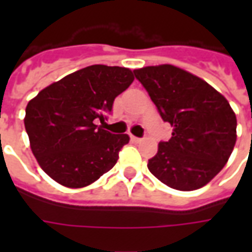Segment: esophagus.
Masks as SVG:
<instances>
[{
  "label": "esophagus",
  "instance_id": "34e87169",
  "mask_svg": "<svg viewBox=\"0 0 252 252\" xmlns=\"http://www.w3.org/2000/svg\"><path fill=\"white\" fill-rule=\"evenodd\" d=\"M131 139L133 140V142H136V143L142 142V140H143L142 137H136V136H131Z\"/></svg>",
  "mask_w": 252,
  "mask_h": 252
}]
</instances>
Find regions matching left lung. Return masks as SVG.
I'll return each instance as SVG.
<instances>
[{
    "instance_id": "1",
    "label": "left lung",
    "mask_w": 252,
    "mask_h": 252,
    "mask_svg": "<svg viewBox=\"0 0 252 252\" xmlns=\"http://www.w3.org/2000/svg\"><path fill=\"white\" fill-rule=\"evenodd\" d=\"M163 121L169 142L148 159V170L173 189H200L225 166L236 143V116L224 95L204 79L171 64L133 70Z\"/></svg>"
}]
</instances>
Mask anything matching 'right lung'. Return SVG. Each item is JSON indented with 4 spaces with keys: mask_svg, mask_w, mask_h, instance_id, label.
<instances>
[{
    "mask_svg": "<svg viewBox=\"0 0 252 252\" xmlns=\"http://www.w3.org/2000/svg\"><path fill=\"white\" fill-rule=\"evenodd\" d=\"M133 72L93 64L43 89L25 108L31 150L44 173L67 188H83L109 171L129 142L95 126L112 112L113 101L133 82Z\"/></svg>",
    "mask_w": 252,
    "mask_h": 252,
    "instance_id": "1",
    "label": "right lung"
}]
</instances>
